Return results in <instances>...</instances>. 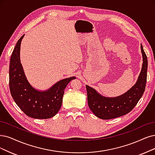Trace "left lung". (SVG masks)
Segmentation results:
<instances>
[{"mask_svg":"<svg viewBox=\"0 0 155 155\" xmlns=\"http://www.w3.org/2000/svg\"><path fill=\"white\" fill-rule=\"evenodd\" d=\"M142 67L136 84L124 94L114 98L101 96L86 85L89 107L94 115L102 119H110L129 113L137 104L144 93L147 81V59L142 45Z\"/></svg>","mask_w":155,"mask_h":155,"instance_id":"1","label":"left lung"}]
</instances>
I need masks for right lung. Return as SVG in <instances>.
<instances>
[{"instance_id":"obj_1","label":"right lung","mask_w":155,"mask_h":155,"mask_svg":"<svg viewBox=\"0 0 155 155\" xmlns=\"http://www.w3.org/2000/svg\"><path fill=\"white\" fill-rule=\"evenodd\" d=\"M23 35L13 50L9 64V89L16 105L28 117L34 119H48L58 112L62 105L64 89L72 77L61 80L46 91L32 87L28 82L20 59Z\"/></svg>"}]
</instances>
